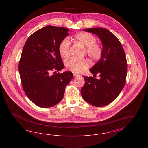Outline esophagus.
<instances>
[{
  "mask_svg": "<svg viewBox=\"0 0 148 148\" xmlns=\"http://www.w3.org/2000/svg\"><path fill=\"white\" fill-rule=\"evenodd\" d=\"M77 77V74H73V77L74 78H75V77Z\"/></svg>",
  "mask_w": 148,
  "mask_h": 148,
  "instance_id": "1",
  "label": "esophagus"
}]
</instances>
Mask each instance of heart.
<instances>
[{"instance_id": "1", "label": "heart", "mask_w": 148, "mask_h": 148, "mask_svg": "<svg viewBox=\"0 0 148 148\" xmlns=\"http://www.w3.org/2000/svg\"><path fill=\"white\" fill-rule=\"evenodd\" d=\"M74 39L77 42L85 47V51L88 56L93 60H97L100 58L102 54L101 45L95 42L96 38L94 35L88 32H82L75 35ZM59 52L64 59L70 56V42L68 39H65L59 45ZM66 68L69 71L78 73L88 66V62L85 59H71L65 63Z\"/></svg>"}]
</instances>
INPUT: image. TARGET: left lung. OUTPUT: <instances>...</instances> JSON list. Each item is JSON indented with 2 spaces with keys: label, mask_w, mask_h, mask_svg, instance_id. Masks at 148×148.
I'll list each match as a JSON object with an SVG mask.
<instances>
[{
  "label": "left lung",
  "mask_w": 148,
  "mask_h": 148,
  "mask_svg": "<svg viewBox=\"0 0 148 148\" xmlns=\"http://www.w3.org/2000/svg\"><path fill=\"white\" fill-rule=\"evenodd\" d=\"M83 30L97 35L103 49L100 60L90 69L94 77L83 76L85 84L81 94L87 103L102 107L116 98L125 85L127 72L126 56L119 39L106 29L92 28ZM97 74L99 79L95 78Z\"/></svg>",
  "instance_id": "1"
}]
</instances>
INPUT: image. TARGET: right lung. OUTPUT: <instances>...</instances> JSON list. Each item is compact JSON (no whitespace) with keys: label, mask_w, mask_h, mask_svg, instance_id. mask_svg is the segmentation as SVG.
<instances>
[{"label":"right lung","mask_w":148,"mask_h":148,"mask_svg":"<svg viewBox=\"0 0 148 148\" xmlns=\"http://www.w3.org/2000/svg\"><path fill=\"white\" fill-rule=\"evenodd\" d=\"M69 29L48 25L35 32L26 41L19 63L23 90L33 103L46 108L56 106L63 98L65 86L73 77L67 71L51 75V71L64 67L59 45L69 35Z\"/></svg>","instance_id":"right-lung-1"}]
</instances>
